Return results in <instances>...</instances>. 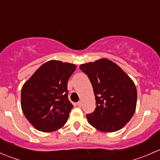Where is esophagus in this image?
<instances>
[{"label": "esophagus", "mask_w": 160, "mask_h": 160, "mask_svg": "<svg viewBox=\"0 0 160 160\" xmlns=\"http://www.w3.org/2000/svg\"><path fill=\"white\" fill-rule=\"evenodd\" d=\"M77 106H78V107H81L82 106V102L81 101H79V102H77Z\"/></svg>", "instance_id": "esophagus-1"}]
</instances>
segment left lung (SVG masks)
Masks as SVG:
<instances>
[{"label":"left lung","mask_w":160,"mask_h":160,"mask_svg":"<svg viewBox=\"0 0 160 160\" xmlns=\"http://www.w3.org/2000/svg\"><path fill=\"white\" fill-rule=\"evenodd\" d=\"M89 78L96 100V108L87 114L90 125L101 132L123 128L135 113L137 90L132 79L108 59L80 65Z\"/></svg>","instance_id":"obj_1"}]
</instances>
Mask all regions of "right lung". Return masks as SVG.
I'll return each instance as SVG.
<instances>
[{"instance_id":"1","label":"right lung","mask_w":160,"mask_h":160,"mask_svg":"<svg viewBox=\"0 0 160 160\" xmlns=\"http://www.w3.org/2000/svg\"><path fill=\"white\" fill-rule=\"evenodd\" d=\"M74 64L50 60L39 67L22 89V109L28 122L42 132L63 126L73 105L68 99L67 83Z\"/></svg>"}]
</instances>
